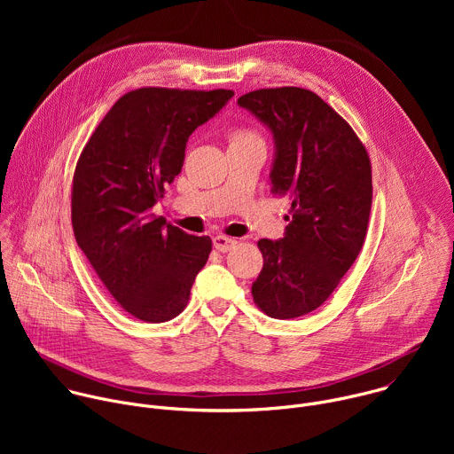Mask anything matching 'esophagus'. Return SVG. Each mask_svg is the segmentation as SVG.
I'll use <instances>...</instances> for the list:
<instances>
[{
  "mask_svg": "<svg viewBox=\"0 0 454 454\" xmlns=\"http://www.w3.org/2000/svg\"><path fill=\"white\" fill-rule=\"evenodd\" d=\"M235 244H237V240L231 239V237H226V235H217V237H214V246H215V249L221 251V253L230 251Z\"/></svg>",
  "mask_w": 454,
  "mask_h": 454,
  "instance_id": "obj_1",
  "label": "esophagus"
}]
</instances>
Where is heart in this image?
Segmentation results:
<instances>
[{
  "label": "heart",
  "mask_w": 454,
  "mask_h": 454,
  "mask_svg": "<svg viewBox=\"0 0 454 454\" xmlns=\"http://www.w3.org/2000/svg\"><path fill=\"white\" fill-rule=\"evenodd\" d=\"M247 138H253L251 133L240 131V129H237V131L230 133V144H235V142H240V140H247Z\"/></svg>",
  "instance_id": "b5f03b06"
}]
</instances>
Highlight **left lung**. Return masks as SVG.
<instances>
[{
  "mask_svg": "<svg viewBox=\"0 0 454 454\" xmlns=\"http://www.w3.org/2000/svg\"><path fill=\"white\" fill-rule=\"evenodd\" d=\"M237 104L271 129V192L291 201L284 239L256 242L264 266L251 286L253 301L271 317H298L334 293L363 247L370 158L347 120L309 90H256Z\"/></svg>",
  "mask_w": 454,
  "mask_h": 454,
  "instance_id": "obj_1",
  "label": "left lung"
}]
</instances>
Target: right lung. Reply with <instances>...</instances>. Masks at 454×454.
Listing matches in <instances>:
<instances>
[{
	"mask_svg": "<svg viewBox=\"0 0 454 454\" xmlns=\"http://www.w3.org/2000/svg\"><path fill=\"white\" fill-rule=\"evenodd\" d=\"M231 97V90H133L114 102L79 156L77 244L120 307L142 321L176 317L208 261L210 237L188 235L151 208L181 172L188 137Z\"/></svg>",
	"mask_w": 454,
	"mask_h": 454,
	"instance_id": "obj_1",
	"label": "right lung"
}]
</instances>
